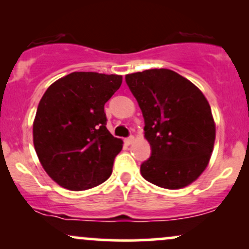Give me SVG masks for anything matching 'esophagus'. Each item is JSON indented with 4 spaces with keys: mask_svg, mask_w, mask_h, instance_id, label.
Returning a JSON list of instances; mask_svg holds the SVG:
<instances>
[{
    "mask_svg": "<svg viewBox=\"0 0 249 249\" xmlns=\"http://www.w3.org/2000/svg\"><path fill=\"white\" fill-rule=\"evenodd\" d=\"M124 142H125V144H126V145H131V144H132V142H134V137H133V136L128 137V138L125 139Z\"/></svg>",
    "mask_w": 249,
    "mask_h": 249,
    "instance_id": "1",
    "label": "esophagus"
}]
</instances>
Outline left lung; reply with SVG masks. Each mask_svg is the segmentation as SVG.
Instances as JSON below:
<instances>
[{
  "mask_svg": "<svg viewBox=\"0 0 249 249\" xmlns=\"http://www.w3.org/2000/svg\"><path fill=\"white\" fill-rule=\"evenodd\" d=\"M125 79L142 112L152 151L141 166L142 178L167 190L188 186L207 167L215 142L206 97L168 69L128 73Z\"/></svg>",
  "mask_w": 249,
  "mask_h": 249,
  "instance_id": "8db88e82",
  "label": "left lung"
}]
</instances>
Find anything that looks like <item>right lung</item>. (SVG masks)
<instances>
[{
  "mask_svg": "<svg viewBox=\"0 0 249 249\" xmlns=\"http://www.w3.org/2000/svg\"><path fill=\"white\" fill-rule=\"evenodd\" d=\"M123 77L71 72L57 79L39 101L33 124L34 146L45 172L59 186L84 191L112 173L123 141L107 128L104 105Z\"/></svg>",
  "mask_w": 249,
  "mask_h": 249,
  "instance_id": "add662e5",
  "label": "right lung"
}]
</instances>
